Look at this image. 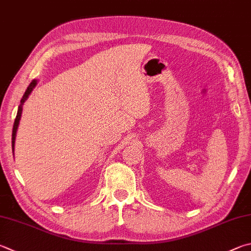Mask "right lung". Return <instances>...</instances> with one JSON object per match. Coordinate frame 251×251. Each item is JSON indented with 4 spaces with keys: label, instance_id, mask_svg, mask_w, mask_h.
Returning <instances> with one entry per match:
<instances>
[{
    "label": "right lung",
    "instance_id": "1",
    "mask_svg": "<svg viewBox=\"0 0 251 251\" xmlns=\"http://www.w3.org/2000/svg\"><path fill=\"white\" fill-rule=\"evenodd\" d=\"M37 84V80H33L30 82V84L28 85V88L25 91L24 95H23V98L21 100V104L20 106H18V111H17V115L15 118V122H14V126H13V133H12V149H13V152H14V145H15V137H16V131H17V127L18 124H20V120H21V116H22V111H23V104L26 101L27 99H28L29 94L31 93V91Z\"/></svg>",
    "mask_w": 251,
    "mask_h": 251
}]
</instances>
